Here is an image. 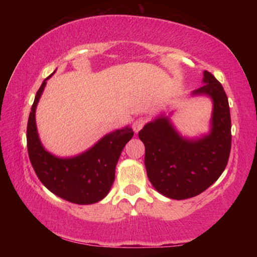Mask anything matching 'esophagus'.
Returning <instances> with one entry per match:
<instances>
[{
  "mask_svg": "<svg viewBox=\"0 0 257 257\" xmlns=\"http://www.w3.org/2000/svg\"><path fill=\"white\" fill-rule=\"evenodd\" d=\"M145 122H146V119H144V118H138V119L135 120L134 123H133V128L135 130V133H138L139 130L144 127Z\"/></svg>",
  "mask_w": 257,
  "mask_h": 257,
  "instance_id": "obj_1",
  "label": "esophagus"
}]
</instances>
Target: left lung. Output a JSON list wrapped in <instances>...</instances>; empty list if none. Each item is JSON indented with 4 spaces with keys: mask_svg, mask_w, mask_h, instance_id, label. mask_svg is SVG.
Wrapping results in <instances>:
<instances>
[{
    "mask_svg": "<svg viewBox=\"0 0 257 257\" xmlns=\"http://www.w3.org/2000/svg\"><path fill=\"white\" fill-rule=\"evenodd\" d=\"M191 96H206L213 108L210 129L196 137L182 136L171 120L173 111L160 113L139 132L145 145L147 177L156 191L172 199L197 196L214 184L227 167L231 149V119L222 85L208 71Z\"/></svg>",
    "mask_w": 257,
    "mask_h": 257,
    "instance_id": "1",
    "label": "left lung"
}]
</instances>
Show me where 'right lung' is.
Wrapping results in <instances>:
<instances>
[{
	"instance_id": "obj_1",
	"label": "right lung",
	"mask_w": 257,
	"mask_h": 257,
	"mask_svg": "<svg viewBox=\"0 0 257 257\" xmlns=\"http://www.w3.org/2000/svg\"><path fill=\"white\" fill-rule=\"evenodd\" d=\"M54 72L42 82L30 111L27 125L29 160L38 179L56 196L79 205L97 203L110 191L121 152L134 132L129 125L115 129L104 135L88 150L67 158L47 151L38 135L36 108L46 81Z\"/></svg>"
}]
</instances>
